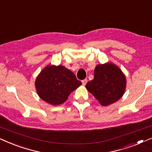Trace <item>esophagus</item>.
I'll return each mask as SVG.
<instances>
[{"label": "esophagus", "instance_id": "esophagus-1", "mask_svg": "<svg viewBox=\"0 0 152 152\" xmlns=\"http://www.w3.org/2000/svg\"><path fill=\"white\" fill-rule=\"evenodd\" d=\"M87 82H88V80H87V79H84V80H82V83H83V86H86V83H87Z\"/></svg>", "mask_w": 152, "mask_h": 152}]
</instances>
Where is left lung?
Listing matches in <instances>:
<instances>
[{
    "label": "left lung",
    "mask_w": 152,
    "mask_h": 152,
    "mask_svg": "<svg viewBox=\"0 0 152 152\" xmlns=\"http://www.w3.org/2000/svg\"><path fill=\"white\" fill-rule=\"evenodd\" d=\"M86 89L104 106L115 103L124 95L126 76L119 66L112 62L97 64L94 79L86 84Z\"/></svg>",
    "instance_id": "1"
}]
</instances>
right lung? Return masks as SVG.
I'll use <instances>...</instances> for the list:
<instances>
[{
    "label": "right lung",
    "instance_id": "add662e5",
    "mask_svg": "<svg viewBox=\"0 0 152 152\" xmlns=\"http://www.w3.org/2000/svg\"><path fill=\"white\" fill-rule=\"evenodd\" d=\"M76 75L62 65L48 64L36 78L35 86L38 96L52 106L65 102L71 93L81 86Z\"/></svg>",
    "mask_w": 152,
    "mask_h": 152
}]
</instances>
